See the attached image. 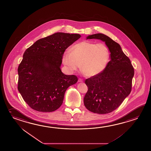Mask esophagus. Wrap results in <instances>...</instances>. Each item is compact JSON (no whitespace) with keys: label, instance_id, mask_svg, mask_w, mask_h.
I'll return each instance as SVG.
<instances>
[{"label":"esophagus","instance_id":"esophagus-1","mask_svg":"<svg viewBox=\"0 0 151 151\" xmlns=\"http://www.w3.org/2000/svg\"><path fill=\"white\" fill-rule=\"evenodd\" d=\"M78 82H79V83H83V80H82V79H79Z\"/></svg>","mask_w":151,"mask_h":151}]
</instances>
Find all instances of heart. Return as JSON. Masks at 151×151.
Segmentation results:
<instances>
[{
  "mask_svg": "<svg viewBox=\"0 0 151 151\" xmlns=\"http://www.w3.org/2000/svg\"><path fill=\"white\" fill-rule=\"evenodd\" d=\"M110 58L108 47L102 43L82 42L74 45L71 51L67 49L63 55V62L70 73L80 68L86 76L94 77L106 68Z\"/></svg>",
  "mask_w": 151,
  "mask_h": 151,
  "instance_id": "1",
  "label": "heart"
}]
</instances>
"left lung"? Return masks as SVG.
Instances as JSON below:
<instances>
[{"instance_id": "1", "label": "left lung", "mask_w": 151, "mask_h": 151, "mask_svg": "<svg viewBox=\"0 0 151 151\" xmlns=\"http://www.w3.org/2000/svg\"><path fill=\"white\" fill-rule=\"evenodd\" d=\"M87 39L105 42L110 52V60L101 74L85 80L88 90L83 103L91 112L108 114L116 109L130 94L134 68L120 45L108 36L98 33L88 36Z\"/></svg>"}]
</instances>
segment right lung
Listing matches in <instances>:
<instances>
[{
    "label": "right lung",
    "mask_w": 151,
    "mask_h": 151,
    "mask_svg": "<svg viewBox=\"0 0 151 151\" xmlns=\"http://www.w3.org/2000/svg\"><path fill=\"white\" fill-rule=\"evenodd\" d=\"M78 34L56 33L40 39L24 51L18 67V88L33 109L52 112L62 104L68 87L78 81L60 66L65 50L80 38Z\"/></svg>",
    "instance_id": "obj_1"
}]
</instances>
